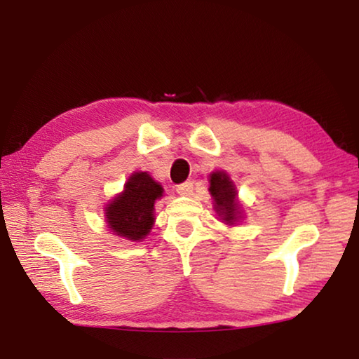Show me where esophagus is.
<instances>
[{
	"instance_id": "1",
	"label": "esophagus",
	"mask_w": 359,
	"mask_h": 359,
	"mask_svg": "<svg viewBox=\"0 0 359 359\" xmlns=\"http://www.w3.org/2000/svg\"><path fill=\"white\" fill-rule=\"evenodd\" d=\"M175 191H177L179 194H182V196H190V194L193 193V182L187 180V182H184V184L177 185V188H175Z\"/></svg>"
}]
</instances>
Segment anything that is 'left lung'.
Here are the masks:
<instances>
[{
  "mask_svg": "<svg viewBox=\"0 0 359 359\" xmlns=\"http://www.w3.org/2000/svg\"><path fill=\"white\" fill-rule=\"evenodd\" d=\"M210 196L214 198V209L226 224H234L241 218V204L233 180L224 171H215L209 177Z\"/></svg>",
  "mask_w": 359,
  "mask_h": 359,
  "instance_id": "8db88e82",
  "label": "left lung"
}]
</instances>
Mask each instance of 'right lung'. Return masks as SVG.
<instances>
[{
	"mask_svg": "<svg viewBox=\"0 0 359 359\" xmlns=\"http://www.w3.org/2000/svg\"><path fill=\"white\" fill-rule=\"evenodd\" d=\"M163 196V187L147 172H135L126 180L123 191L106 208L107 228L133 242L145 239L155 222V201Z\"/></svg>",
	"mask_w": 359,
	"mask_h": 359,
	"instance_id": "add662e5",
	"label": "right lung"
}]
</instances>
